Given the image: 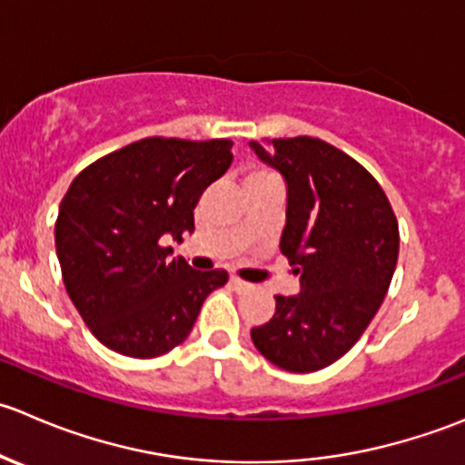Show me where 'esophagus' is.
<instances>
[{"mask_svg":"<svg viewBox=\"0 0 465 465\" xmlns=\"http://www.w3.org/2000/svg\"><path fill=\"white\" fill-rule=\"evenodd\" d=\"M231 284L234 292H248V289H251V284H248L246 280L237 278V275H231Z\"/></svg>","mask_w":465,"mask_h":465,"instance_id":"obj_1","label":"esophagus"}]
</instances>
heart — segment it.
<instances>
[{"label":"heart","mask_w":465,"mask_h":465,"mask_svg":"<svg viewBox=\"0 0 465 465\" xmlns=\"http://www.w3.org/2000/svg\"><path fill=\"white\" fill-rule=\"evenodd\" d=\"M266 178H275V176H273V173L264 172V169H255V172L248 173L246 183H248V181H266Z\"/></svg>","instance_id":"b5f03b06"}]
</instances>
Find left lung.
Listing matches in <instances>:
<instances>
[{
  "instance_id": "obj_1",
  "label": "left lung",
  "mask_w": 465,
  "mask_h": 465,
  "mask_svg": "<svg viewBox=\"0 0 465 465\" xmlns=\"http://www.w3.org/2000/svg\"><path fill=\"white\" fill-rule=\"evenodd\" d=\"M251 149L287 183L280 251L301 273V293L275 296L273 319L251 339L278 369L312 373L346 355L382 305L398 264V219L380 183L319 137Z\"/></svg>"
}]
</instances>
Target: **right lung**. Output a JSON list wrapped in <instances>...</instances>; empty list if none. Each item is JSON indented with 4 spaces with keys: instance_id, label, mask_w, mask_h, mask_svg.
<instances>
[{
    "instance_id": "1",
    "label": "right lung",
    "mask_w": 465,
    "mask_h": 465,
    "mask_svg": "<svg viewBox=\"0 0 465 465\" xmlns=\"http://www.w3.org/2000/svg\"><path fill=\"white\" fill-rule=\"evenodd\" d=\"M231 140L146 137L83 169L63 196L56 255L90 332L119 355L151 360L187 339L201 305L228 282L164 246L194 231V208L232 163Z\"/></svg>"
}]
</instances>
